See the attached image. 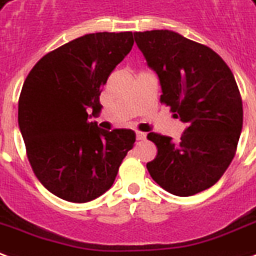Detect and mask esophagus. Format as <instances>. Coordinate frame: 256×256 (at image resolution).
<instances>
[{"label":"esophagus","instance_id":"obj_1","mask_svg":"<svg viewBox=\"0 0 256 256\" xmlns=\"http://www.w3.org/2000/svg\"><path fill=\"white\" fill-rule=\"evenodd\" d=\"M136 137H137L138 141H142L146 138V133H142V132H136Z\"/></svg>","mask_w":256,"mask_h":256}]
</instances>
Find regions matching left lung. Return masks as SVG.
<instances>
[{"mask_svg":"<svg viewBox=\"0 0 256 256\" xmlns=\"http://www.w3.org/2000/svg\"><path fill=\"white\" fill-rule=\"evenodd\" d=\"M134 40L158 77L162 103L187 124L179 142L148 134L157 146L148 171L174 196H194L216 184L234 156L243 128L238 84L217 52L178 32H134Z\"/></svg>","mask_w":256,"mask_h":256,"instance_id":"left-lung-1","label":"left lung"}]
</instances>
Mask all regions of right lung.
Masks as SVG:
<instances>
[{
  "label": "right lung",
  "instance_id": "obj_1",
  "mask_svg": "<svg viewBox=\"0 0 256 256\" xmlns=\"http://www.w3.org/2000/svg\"><path fill=\"white\" fill-rule=\"evenodd\" d=\"M133 44V32L88 34L46 54L24 81L18 128L28 160L62 200L84 204L104 194L134 146L133 130L106 132L90 120L103 108V85Z\"/></svg>",
  "mask_w": 256,
  "mask_h": 256
}]
</instances>
